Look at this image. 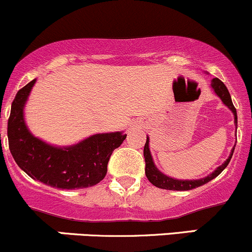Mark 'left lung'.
Listing matches in <instances>:
<instances>
[{"label": "left lung", "mask_w": 252, "mask_h": 252, "mask_svg": "<svg viewBox=\"0 0 252 252\" xmlns=\"http://www.w3.org/2000/svg\"><path fill=\"white\" fill-rule=\"evenodd\" d=\"M211 87L214 88L215 92H216V94L221 98L222 102L224 103V104L233 111V114H234V124H235V126H237L238 125L237 109H235L234 105H233L232 98H230V94H229V92H228L225 85L223 84L221 80L217 79V77H215V79L211 81ZM234 148L232 149V153H230V155L228 157V159L225 160V161L223 162L220 167H217L216 170L211 173V175L207 176V177L201 178V180L181 181V180H175V178L167 177V176L160 172V171L155 167L154 162H153V159H152V155H150L149 138L147 137V142H145L144 150H143L144 160H145V176H147V178L149 180V182L152 184H154V186L158 187V188L167 189V190H190V189L198 188V187L204 186V184H206L211 180H214L215 177H217V176H219L220 173H221L222 171L227 167V165L229 164L230 159H232L233 153H234Z\"/></svg>", "instance_id": "left-lung-1"}]
</instances>
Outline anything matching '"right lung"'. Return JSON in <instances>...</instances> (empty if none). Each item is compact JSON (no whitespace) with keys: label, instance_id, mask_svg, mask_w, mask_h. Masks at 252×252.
Wrapping results in <instances>:
<instances>
[{"label":"right lung","instance_id":"add662e5","mask_svg":"<svg viewBox=\"0 0 252 252\" xmlns=\"http://www.w3.org/2000/svg\"><path fill=\"white\" fill-rule=\"evenodd\" d=\"M35 81L18 91L10 107L7 136L13 159L31 178L47 186L61 189L95 186L107 175L111 153L120 147L126 134H94L68 148L46 144L30 133L23 116L24 104Z\"/></svg>","mask_w":252,"mask_h":252}]
</instances>
